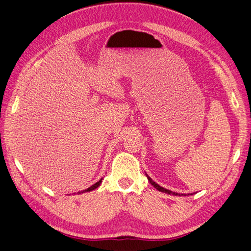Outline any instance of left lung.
<instances>
[{
	"instance_id": "8db88e82",
	"label": "left lung",
	"mask_w": 251,
	"mask_h": 251,
	"mask_svg": "<svg viewBox=\"0 0 251 251\" xmlns=\"http://www.w3.org/2000/svg\"><path fill=\"white\" fill-rule=\"evenodd\" d=\"M146 176H147V178H148V180H149V182L151 183V185L157 189V190H159V191H161V192H164V193H168V194H172V196H187V194H180V193H177V192H173V191H171V190H168V189H165V188H163V187H161V186H159L157 182H154L151 178H150L147 174H146ZM192 194V193H191ZM189 196V194H188Z\"/></svg>"
}]
</instances>
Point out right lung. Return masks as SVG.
I'll list each match as a JSON object with an SVG mask.
<instances>
[{
    "label": "right lung",
    "instance_id": "1",
    "mask_svg": "<svg viewBox=\"0 0 251 251\" xmlns=\"http://www.w3.org/2000/svg\"><path fill=\"white\" fill-rule=\"evenodd\" d=\"M102 179H103V178H101V179H100L98 182L94 183V185H92L91 187H89L88 189H86V190H82V191L78 192V194H80V193H85V192H90V191L94 190V189H97V188H98V187H100V185H101V183H102Z\"/></svg>",
    "mask_w": 251,
    "mask_h": 251
}]
</instances>
